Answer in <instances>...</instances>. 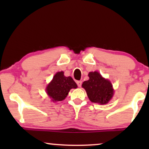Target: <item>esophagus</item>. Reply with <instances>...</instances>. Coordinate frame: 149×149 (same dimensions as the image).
<instances>
[{
  "label": "esophagus",
  "mask_w": 149,
  "mask_h": 149,
  "mask_svg": "<svg viewBox=\"0 0 149 149\" xmlns=\"http://www.w3.org/2000/svg\"><path fill=\"white\" fill-rule=\"evenodd\" d=\"M77 85H78V87H81V85H82V82H81V81H77Z\"/></svg>",
  "instance_id": "obj_1"
}]
</instances>
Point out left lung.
<instances>
[{"instance_id":"1","label":"left lung","mask_w":149,"mask_h":149,"mask_svg":"<svg viewBox=\"0 0 149 149\" xmlns=\"http://www.w3.org/2000/svg\"><path fill=\"white\" fill-rule=\"evenodd\" d=\"M88 76L89 79L83 82L82 87L86 91L90 101L101 104L109 102L114 93L111 83L96 71L89 72Z\"/></svg>"}]
</instances>
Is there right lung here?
Masks as SVG:
<instances>
[{"label":"right lung","mask_w":149,"mask_h":149,"mask_svg":"<svg viewBox=\"0 0 149 149\" xmlns=\"http://www.w3.org/2000/svg\"><path fill=\"white\" fill-rule=\"evenodd\" d=\"M77 85L70 77H65L64 72H57L53 80L47 87L46 91L53 101H62L66 98L72 88H77Z\"/></svg>","instance_id":"add662e5"}]
</instances>
